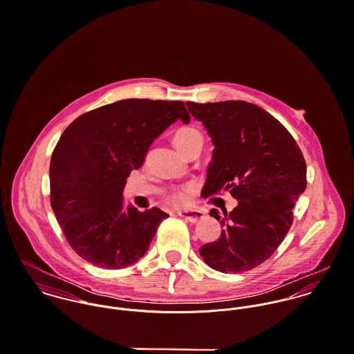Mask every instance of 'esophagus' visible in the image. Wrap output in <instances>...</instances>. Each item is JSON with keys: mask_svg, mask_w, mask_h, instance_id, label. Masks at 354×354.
Wrapping results in <instances>:
<instances>
[{"mask_svg": "<svg viewBox=\"0 0 354 354\" xmlns=\"http://www.w3.org/2000/svg\"><path fill=\"white\" fill-rule=\"evenodd\" d=\"M178 215L181 218H184L187 222H191V223H196L199 222L201 219L204 218V212L199 211V209H194V211H180Z\"/></svg>", "mask_w": 354, "mask_h": 354, "instance_id": "34e87169", "label": "esophagus"}]
</instances>
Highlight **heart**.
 <instances>
[{"label": "heart", "instance_id": "heart-1", "mask_svg": "<svg viewBox=\"0 0 354 354\" xmlns=\"http://www.w3.org/2000/svg\"><path fill=\"white\" fill-rule=\"evenodd\" d=\"M173 143L184 155H187L188 152L192 151L195 149L202 150V132L195 127H183V128H180L174 132ZM194 191H195V184L194 183L184 184L178 188H174L169 194L167 201L171 204H174V205H185L187 203L189 202L191 195L194 194Z\"/></svg>", "mask_w": 354, "mask_h": 354}]
</instances>
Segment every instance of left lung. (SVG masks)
Returning a JSON list of instances; mask_svg holds the SVG:
<instances>
[{
	"instance_id": "1",
	"label": "left lung",
	"mask_w": 354,
	"mask_h": 354,
	"mask_svg": "<svg viewBox=\"0 0 354 354\" xmlns=\"http://www.w3.org/2000/svg\"><path fill=\"white\" fill-rule=\"evenodd\" d=\"M212 145L203 198L229 192L237 207L209 215L221 237L199 250L221 272H244L278 250L293 223V207L306 188L303 152L289 131L264 109L245 101L187 102Z\"/></svg>"
}]
</instances>
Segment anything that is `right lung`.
<instances>
[{"mask_svg": "<svg viewBox=\"0 0 354 354\" xmlns=\"http://www.w3.org/2000/svg\"><path fill=\"white\" fill-rule=\"evenodd\" d=\"M189 122L181 101L122 100L77 117L61 135L50 160V204L72 250L106 270L136 263L169 215L152 207L124 208L132 169L173 122Z\"/></svg>", "mask_w": 354, "mask_h": 354, "instance_id": "add662e5", "label": "right lung"}]
</instances>
